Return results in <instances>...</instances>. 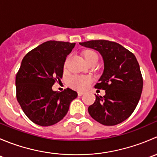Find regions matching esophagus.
<instances>
[{"mask_svg": "<svg viewBox=\"0 0 157 157\" xmlns=\"http://www.w3.org/2000/svg\"><path fill=\"white\" fill-rule=\"evenodd\" d=\"M77 94H78L79 96H83V92L79 91V92H77Z\"/></svg>", "mask_w": 157, "mask_h": 157, "instance_id": "34e87169", "label": "esophagus"}]
</instances>
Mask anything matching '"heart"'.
Instances as JSON below:
<instances>
[{"instance_id": "1", "label": "heart", "mask_w": 157, "mask_h": 157, "mask_svg": "<svg viewBox=\"0 0 157 157\" xmlns=\"http://www.w3.org/2000/svg\"><path fill=\"white\" fill-rule=\"evenodd\" d=\"M83 55H84L85 60L89 64L94 62H98L99 57L94 51L86 50L83 53ZM92 81H93V79L89 76L73 75L69 78V85L75 90H85L89 87Z\"/></svg>"}]
</instances>
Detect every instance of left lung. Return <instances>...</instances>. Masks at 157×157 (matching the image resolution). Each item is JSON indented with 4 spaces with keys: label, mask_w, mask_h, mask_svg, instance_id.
Here are the masks:
<instances>
[{
    "label": "left lung",
    "mask_w": 157,
    "mask_h": 157,
    "mask_svg": "<svg viewBox=\"0 0 157 157\" xmlns=\"http://www.w3.org/2000/svg\"><path fill=\"white\" fill-rule=\"evenodd\" d=\"M80 45L102 55L104 71L95 88L105 90L104 96L96 95L90 105V116L100 124L116 125L131 116L143 90V77L135 55L122 45L108 40H91Z\"/></svg>",
    "instance_id": "obj_1"
}]
</instances>
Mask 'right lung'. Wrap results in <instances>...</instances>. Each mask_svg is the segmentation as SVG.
<instances>
[{
    "mask_svg": "<svg viewBox=\"0 0 157 157\" xmlns=\"http://www.w3.org/2000/svg\"><path fill=\"white\" fill-rule=\"evenodd\" d=\"M75 43L48 41L28 52L16 76L17 99L30 121L51 126L63 119L77 93L70 88L52 90L64 72L66 58Z\"/></svg>",
    "mask_w": 157,
    "mask_h": 157,
    "instance_id": "add662e5",
    "label": "right lung"
}]
</instances>
